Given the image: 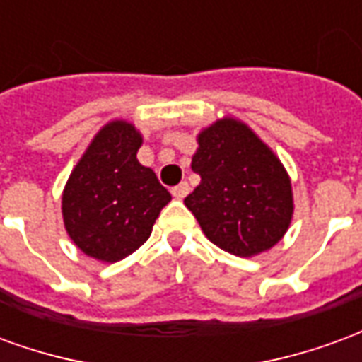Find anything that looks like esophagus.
<instances>
[{"label": "esophagus", "mask_w": 362, "mask_h": 362, "mask_svg": "<svg viewBox=\"0 0 362 362\" xmlns=\"http://www.w3.org/2000/svg\"><path fill=\"white\" fill-rule=\"evenodd\" d=\"M188 192H189L188 182H180L178 186H174L173 188V196L176 197V199H184V197L188 196Z\"/></svg>", "instance_id": "obj_1"}]
</instances>
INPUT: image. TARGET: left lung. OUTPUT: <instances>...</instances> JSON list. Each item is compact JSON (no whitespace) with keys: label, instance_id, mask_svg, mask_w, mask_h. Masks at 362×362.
<instances>
[{"label":"left lung","instance_id":"obj_1","mask_svg":"<svg viewBox=\"0 0 362 362\" xmlns=\"http://www.w3.org/2000/svg\"><path fill=\"white\" fill-rule=\"evenodd\" d=\"M197 143L192 170L202 182L184 204L205 236L240 258L269 250L293 217V189L279 158L235 118L205 127Z\"/></svg>","mask_w":362,"mask_h":362}]
</instances>
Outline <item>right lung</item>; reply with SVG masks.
Here are the masks:
<instances>
[{
	"label": "right lung",
	"instance_id": "obj_1",
	"mask_svg": "<svg viewBox=\"0 0 362 362\" xmlns=\"http://www.w3.org/2000/svg\"><path fill=\"white\" fill-rule=\"evenodd\" d=\"M143 137L114 119L95 135L62 196L64 225L75 246L100 262H119L149 238L170 202L157 174L139 165Z\"/></svg>",
	"mask_w": 362,
	"mask_h": 362
}]
</instances>
